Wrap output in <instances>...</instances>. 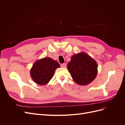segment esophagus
Wrapping results in <instances>:
<instances>
[{
    "label": "esophagus",
    "mask_w": 125,
    "mask_h": 125,
    "mask_svg": "<svg viewBox=\"0 0 125 125\" xmlns=\"http://www.w3.org/2000/svg\"><path fill=\"white\" fill-rule=\"evenodd\" d=\"M60 66H61L62 68H66V64L65 63H62V64H61V65H60Z\"/></svg>",
    "instance_id": "1"
}]
</instances>
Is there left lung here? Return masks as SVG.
I'll return each mask as SVG.
<instances>
[{"mask_svg": "<svg viewBox=\"0 0 125 125\" xmlns=\"http://www.w3.org/2000/svg\"><path fill=\"white\" fill-rule=\"evenodd\" d=\"M67 69L76 83L86 85L92 82L97 74V64L85 52H80L71 57Z\"/></svg>", "mask_w": 125, "mask_h": 125, "instance_id": "obj_1", "label": "left lung"}]
</instances>
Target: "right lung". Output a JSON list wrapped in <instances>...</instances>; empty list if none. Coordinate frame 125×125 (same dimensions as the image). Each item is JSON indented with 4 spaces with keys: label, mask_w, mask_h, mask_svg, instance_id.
Segmentation results:
<instances>
[{
    "label": "right lung",
    "mask_w": 125,
    "mask_h": 125,
    "mask_svg": "<svg viewBox=\"0 0 125 125\" xmlns=\"http://www.w3.org/2000/svg\"><path fill=\"white\" fill-rule=\"evenodd\" d=\"M59 67L57 62L50 57H45L35 62L30 70V74L36 83L45 85L51 80L55 70Z\"/></svg>",
    "instance_id": "obj_1"
}]
</instances>
